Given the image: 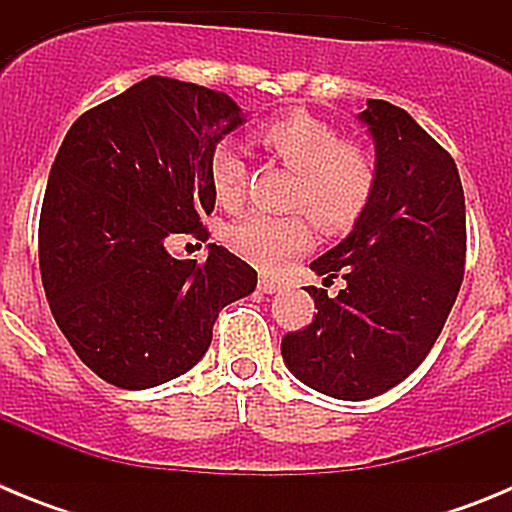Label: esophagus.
Returning a JSON list of instances; mask_svg holds the SVG:
<instances>
[{"label":"esophagus","instance_id":"34e87169","mask_svg":"<svg viewBox=\"0 0 512 512\" xmlns=\"http://www.w3.org/2000/svg\"><path fill=\"white\" fill-rule=\"evenodd\" d=\"M259 289L264 292V295H274L279 289V282L277 279H271V277H261L259 279Z\"/></svg>","mask_w":512,"mask_h":512}]
</instances>
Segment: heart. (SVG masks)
Returning <instances> with one entry per match:
<instances>
[{"label":"heart","mask_w":512,"mask_h":512,"mask_svg":"<svg viewBox=\"0 0 512 512\" xmlns=\"http://www.w3.org/2000/svg\"><path fill=\"white\" fill-rule=\"evenodd\" d=\"M256 140L269 156L292 171L287 207L305 211L320 233H346L372 205L377 189L374 158L351 140H343L325 120L307 112H287L259 125ZM243 184L246 164L241 151L233 143L215 146L210 153V187L215 200L225 207L238 205ZM304 216L301 212H248L228 225L225 243L253 266L277 271L310 243V221Z\"/></svg>","instance_id":"heart-1"}]
</instances>
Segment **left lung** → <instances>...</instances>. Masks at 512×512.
Segmentation results:
<instances>
[{
    "instance_id": "8db88e82",
    "label": "left lung",
    "mask_w": 512,
    "mask_h": 512,
    "mask_svg": "<svg viewBox=\"0 0 512 512\" xmlns=\"http://www.w3.org/2000/svg\"><path fill=\"white\" fill-rule=\"evenodd\" d=\"M377 189L354 230L310 269L346 287H307L318 315L282 338L289 372L336 400L392 390L428 356L464 279L467 212L449 151L405 110L369 99Z\"/></svg>"
}]
</instances>
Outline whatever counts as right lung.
<instances>
[{"mask_svg":"<svg viewBox=\"0 0 512 512\" xmlns=\"http://www.w3.org/2000/svg\"><path fill=\"white\" fill-rule=\"evenodd\" d=\"M246 122L223 92L148 76L71 125L40 210V277L71 348L104 382L148 390L189 372L217 312L251 295L256 271L210 243L174 259L176 233L207 238L210 153Z\"/></svg>","mask_w":512,"mask_h":512,"instance_id":"obj_1","label":"right lung"}]
</instances>
